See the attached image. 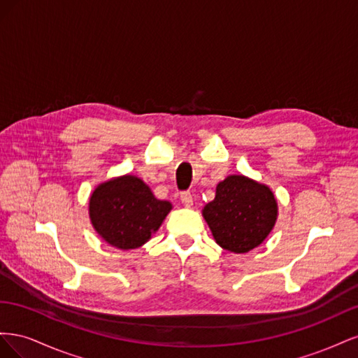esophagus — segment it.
<instances>
[{"instance_id":"34e87169","label":"esophagus","mask_w":358,"mask_h":358,"mask_svg":"<svg viewBox=\"0 0 358 358\" xmlns=\"http://www.w3.org/2000/svg\"><path fill=\"white\" fill-rule=\"evenodd\" d=\"M180 201H182L183 206H187V208L192 206V194H191V191L180 192Z\"/></svg>"}]
</instances>
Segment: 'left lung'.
Instances as JSON below:
<instances>
[{
    "instance_id": "8db88e82",
    "label": "left lung",
    "mask_w": 358,
    "mask_h": 358,
    "mask_svg": "<svg viewBox=\"0 0 358 358\" xmlns=\"http://www.w3.org/2000/svg\"><path fill=\"white\" fill-rule=\"evenodd\" d=\"M216 243L243 254L257 248L272 231L278 204L268 187L245 176H229L216 187L215 200L203 209Z\"/></svg>"
}]
</instances>
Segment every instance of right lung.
<instances>
[{
	"instance_id": "right-lung-1",
	"label": "right lung",
	"mask_w": 358,
	"mask_h": 358,
	"mask_svg": "<svg viewBox=\"0 0 358 358\" xmlns=\"http://www.w3.org/2000/svg\"><path fill=\"white\" fill-rule=\"evenodd\" d=\"M171 204L158 200L136 176H122L95 188L90 218L103 239L119 249H136L150 239L164 221Z\"/></svg>"
}]
</instances>
